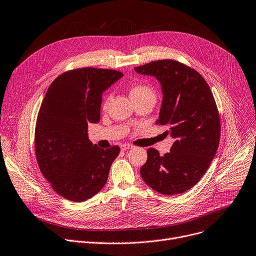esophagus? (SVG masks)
Instances as JSON below:
<instances>
[{
	"mask_svg": "<svg viewBox=\"0 0 256 256\" xmlns=\"http://www.w3.org/2000/svg\"><path fill=\"white\" fill-rule=\"evenodd\" d=\"M120 148H122V150H130V149H132L134 146L130 144H122L120 146Z\"/></svg>",
	"mask_w": 256,
	"mask_h": 256,
	"instance_id": "1",
	"label": "esophagus"
}]
</instances>
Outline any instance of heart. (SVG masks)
Masks as SVG:
<instances>
[{
  "label": "heart",
  "mask_w": 256,
  "mask_h": 256,
  "mask_svg": "<svg viewBox=\"0 0 256 256\" xmlns=\"http://www.w3.org/2000/svg\"><path fill=\"white\" fill-rule=\"evenodd\" d=\"M146 94H153V92L150 88L145 86V85H138V86H134L130 92V96Z\"/></svg>",
  "instance_id": "1"
}]
</instances>
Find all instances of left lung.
<instances>
[{
  "label": "left lung",
  "mask_w": 256,
  "mask_h": 256,
  "mask_svg": "<svg viewBox=\"0 0 256 256\" xmlns=\"http://www.w3.org/2000/svg\"><path fill=\"white\" fill-rule=\"evenodd\" d=\"M134 71L160 83L162 103L156 124L166 126V132L175 140L164 156L149 148L140 174L160 194H182L200 180L216 154L220 119L214 96L200 73L173 60L151 62Z\"/></svg>",
  "instance_id": "obj_1"
}]
</instances>
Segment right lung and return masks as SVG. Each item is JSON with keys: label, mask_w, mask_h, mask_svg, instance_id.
Segmentation results:
<instances>
[{"label": "right lung", "mask_w": 256, "mask_h": 256, "mask_svg": "<svg viewBox=\"0 0 256 256\" xmlns=\"http://www.w3.org/2000/svg\"><path fill=\"white\" fill-rule=\"evenodd\" d=\"M122 72L81 68L60 75L47 90L35 130L36 158L56 194L83 202L105 186L120 148L102 149L88 139V124H98L102 96Z\"/></svg>", "instance_id": "right-lung-1"}]
</instances>
